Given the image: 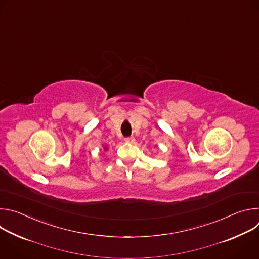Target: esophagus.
<instances>
[{
    "label": "esophagus",
    "instance_id": "1",
    "mask_svg": "<svg viewBox=\"0 0 259 259\" xmlns=\"http://www.w3.org/2000/svg\"><path fill=\"white\" fill-rule=\"evenodd\" d=\"M125 141L127 143H134L135 142V138L134 137H127V138H125Z\"/></svg>",
    "mask_w": 259,
    "mask_h": 259
}]
</instances>
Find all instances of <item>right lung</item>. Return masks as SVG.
<instances>
[{
  "mask_svg": "<svg viewBox=\"0 0 259 259\" xmlns=\"http://www.w3.org/2000/svg\"><path fill=\"white\" fill-rule=\"evenodd\" d=\"M102 150L104 151V152H106L108 149H107V146L106 145H102Z\"/></svg>",
  "mask_w": 259,
  "mask_h": 259,
  "instance_id": "right-lung-1",
  "label": "right lung"
}]
</instances>
